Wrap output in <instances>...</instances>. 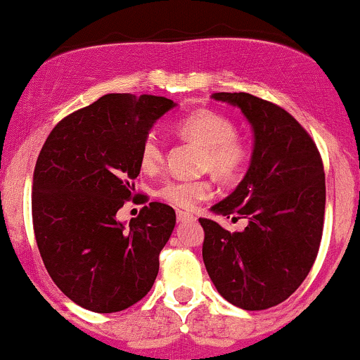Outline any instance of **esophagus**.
Returning a JSON list of instances; mask_svg holds the SVG:
<instances>
[{
  "label": "esophagus",
  "instance_id": "obj_1",
  "mask_svg": "<svg viewBox=\"0 0 360 360\" xmlns=\"http://www.w3.org/2000/svg\"><path fill=\"white\" fill-rule=\"evenodd\" d=\"M176 219H179V223H187V221H193L195 217H193L192 214H188L185 211H179V212H176Z\"/></svg>",
  "mask_w": 360,
  "mask_h": 360
}]
</instances>
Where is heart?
Segmentation results:
<instances>
[{"mask_svg":"<svg viewBox=\"0 0 360 360\" xmlns=\"http://www.w3.org/2000/svg\"><path fill=\"white\" fill-rule=\"evenodd\" d=\"M175 131L185 141L202 148L200 167L219 179H233L246 161V148L236 136L233 120L219 112L200 110L181 117ZM165 160L163 144L156 134H148L141 144L139 165L144 172H156ZM158 195L180 209H192L211 195V185L204 180H168L158 188Z\"/></svg>","mask_w":360,"mask_h":360,"instance_id":"heart-1","label":"heart"}]
</instances>
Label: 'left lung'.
Listing matches in <instances>:
<instances>
[{"instance_id":"1","label":"left lung","mask_w":360,"mask_h":360,"mask_svg":"<svg viewBox=\"0 0 360 360\" xmlns=\"http://www.w3.org/2000/svg\"><path fill=\"white\" fill-rule=\"evenodd\" d=\"M238 107L253 131L250 167L217 216L240 214L243 231L200 217L202 258L217 292L248 311L285 301L302 284L320 248L325 172L316 144L284 108L250 93H212Z\"/></svg>"}]
</instances>
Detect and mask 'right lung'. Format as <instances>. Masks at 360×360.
I'll use <instances>...</instances> for the list:
<instances>
[{"label":"right lung","instance_id":"add662e5","mask_svg":"<svg viewBox=\"0 0 360 360\" xmlns=\"http://www.w3.org/2000/svg\"><path fill=\"white\" fill-rule=\"evenodd\" d=\"M176 103L165 96L110 93L52 129L34 172L32 219L44 265L72 302L115 313L149 292L175 211L149 202L126 223L139 151L156 120Z\"/></svg>","mask_w":360,"mask_h":360}]
</instances>
